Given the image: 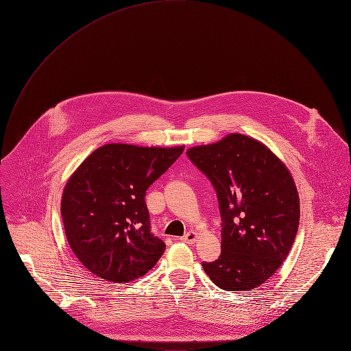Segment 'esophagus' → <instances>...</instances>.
<instances>
[{
    "label": "esophagus",
    "instance_id": "esophagus-1",
    "mask_svg": "<svg viewBox=\"0 0 351 351\" xmlns=\"http://www.w3.org/2000/svg\"><path fill=\"white\" fill-rule=\"evenodd\" d=\"M197 237H198V234H197L195 231H189V232H186V234L180 240L187 243V244H194L197 241Z\"/></svg>",
    "mask_w": 351,
    "mask_h": 351
}]
</instances>
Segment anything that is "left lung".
Here are the masks:
<instances>
[{
  "label": "left lung",
  "instance_id": "1",
  "mask_svg": "<svg viewBox=\"0 0 351 351\" xmlns=\"http://www.w3.org/2000/svg\"><path fill=\"white\" fill-rule=\"evenodd\" d=\"M187 156L212 182L221 216V254L204 262V271L226 291L258 288L281 267L298 232L300 202L289 169L241 134L190 147Z\"/></svg>",
  "mask_w": 351,
  "mask_h": 351
}]
</instances>
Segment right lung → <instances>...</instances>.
Instances as JSON below:
<instances>
[{"instance_id": "obj_1", "label": "right lung", "mask_w": 351, "mask_h": 351, "mask_svg": "<svg viewBox=\"0 0 351 351\" xmlns=\"http://www.w3.org/2000/svg\"><path fill=\"white\" fill-rule=\"evenodd\" d=\"M184 146L103 145L69 178L60 202L66 239L95 277L130 282L154 267L165 244L150 232L147 187Z\"/></svg>"}]
</instances>
